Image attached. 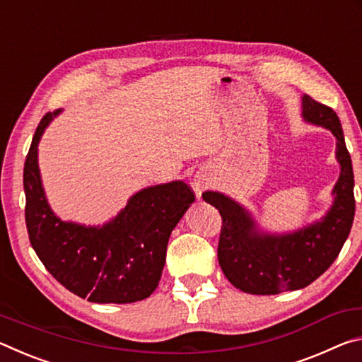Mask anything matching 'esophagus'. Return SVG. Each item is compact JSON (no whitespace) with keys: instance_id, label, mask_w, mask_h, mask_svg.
<instances>
[{"instance_id":"34e87169","label":"esophagus","mask_w":362,"mask_h":362,"mask_svg":"<svg viewBox=\"0 0 362 362\" xmlns=\"http://www.w3.org/2000/svg\"><path fill=\"white\" fill-rule=\"evenodd\" d=\"M207 187H209V182H207L204 175H199V174L194 175V179L192 182V188H193V192H194L196 196H198V198H201V194H203V192Z\"/></svg>"}]
</instances>
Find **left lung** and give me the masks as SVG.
Masks as SVG:
<instances>
[{
  "instance_id": "1",
  "label": "left lung",
  "mask_w": 362,
  "mask_h": 362,
  "mask_svg": "<svg viewBox=\"0 0 362 362\" xmlns=\"http://www.w3.org/2000/svg\"><path fill=\"white\" fill-rule=\"evenodd\" d=\"M303 118L327 127L337 137V159L341 170L334 188V206L322 222L292 235H260L240 204L222 193H203L204 201L217 207L222 216L217 247L220 268L226 279L243 292L274 296L306 287L332 265L350 235L354 175L339 116L313 97L303 95Z\"/></svg>"
}]
</instances>
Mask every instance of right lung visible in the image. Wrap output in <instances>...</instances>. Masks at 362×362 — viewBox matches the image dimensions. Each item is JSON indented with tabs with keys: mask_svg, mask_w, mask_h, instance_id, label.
Returning a JSON list of instances; mask_svg holds the SVG:
<instances>
[{
	"mask_svg": "<svg viewBox=\"0 0 362 362\" xmlns=\"http://www.w3.org/2000/svg\"><path fill=\"white\" fill-rule=\"evenodd\" d=\"M56 115L42 116L23 166L30 244L47 272L78 297L94 303L150 297L161 279L170 233L194 201L193 189L180 180L145 188L102 228L62 222L47 204L38 169V142Z\"/></svg>",
	"mask_w": 362,
	"mask_h": 362,
	"instance_id": "obj_1",
	"label": "right lung"
}]
</instances>
